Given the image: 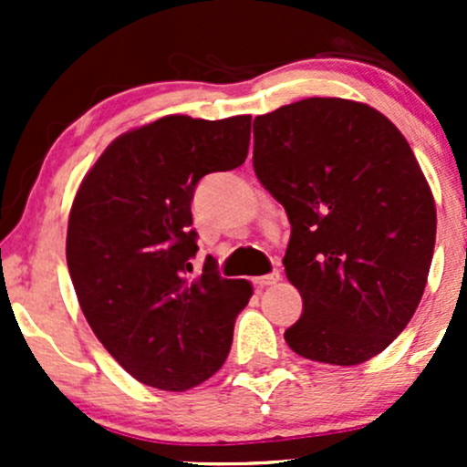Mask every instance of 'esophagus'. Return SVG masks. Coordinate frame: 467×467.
<instances>
[{"label": "esophagus", "mask_w": 467, "mask_h": 467, "mask_svg": "<svg viewBox=\"0 0 467 467\" xmlns=\"http://www.w3.org/2000/svg\"><path fill=\"white\" fill-rule=\"evenodd\" d=\"M281 281V272L278 270H272V272H267V275H264V276H256L254 278V283L259 287H270V285H276V283Z\"/></svg>", "instance_id": "34e87169"}]
</instances>
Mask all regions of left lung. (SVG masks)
I'll list each match as a JSON object with an SVG mask.
<instances>
[{
	"label": "left lung",
	"mask_w": 467,
	"mask_h": 467,
	"mask_svg": "<svg viewBox=\"0 0 467 467\" xmlns=\"http://www.w3.org/2000/svg\"><path fill=\"white\" fill-rule=\"evenodd\" d=\"M252 166L292 223L283 265L303 314L289 349L371 360L410 323L435 250V202L406 138L368 105L305 99L254 118Z\"/></svg>",
	"instance_id": "obj_1"
}]
</instances>
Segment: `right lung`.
<instances>
[{"label":"right lung","mask_w":467,"mask_h":467,"mask_svg":"<svg viewBox=\"0 0 467 467\" xmlns=\"http://www.w3.org/2000/svg\"><path fill=\"white\" fill-rule=\"evenodd\" d=\"M250 116H164L100 155L74 197L67 267L89 327L138 382L186 390L226 362L252 287L197 254L191 202L203 175L245 162Z\"/></svg>","instance_id":"add662e5"}]
</instances>
